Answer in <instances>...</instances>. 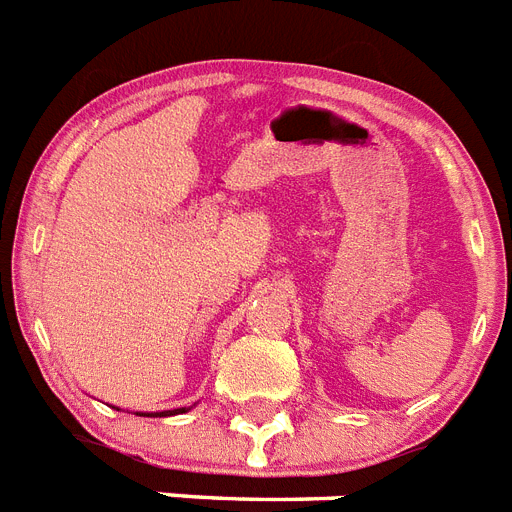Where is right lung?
<instances>
[{
	"label": "right lung",
	"instance_id": "obj_1",
	"mask_svg": "<svg viewBox=\"0 0 512 512\" xmlns=\"http://www.w3.org/2000/svg\"><path fill=\"white\" fill-rule=\"evenodd\" d=\"M176 411H184V409H176ZM176 411H171V414H176ZM169 414V411H163V414H158V416H166ZM145 416H150V414H145Z\"/></svg>",
	"mask_w": 512,
	"mask_h": 512
}]
</instances>
